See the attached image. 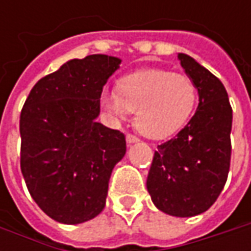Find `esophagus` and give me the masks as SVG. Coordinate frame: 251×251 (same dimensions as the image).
<instances>
[{"instance_id":"34e87169","label":"esophagus","mask_w":251,"mask_h":251,"mask_svg":"<svg viewBox=\"0 0 251 251\" xmlns=\"http://www.w3.org/2000/svg\"><path fill=\"white\" fill-rule=\"evenodd\" d=\"M126 140H127V144H134V142H138V138H137V137H134V135H131V134H127Z\"/></svg>"}]
</instances>
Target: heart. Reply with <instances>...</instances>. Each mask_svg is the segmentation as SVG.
<instances>
[{
  "label": "heart",
  "mask_w": 251,
  "mask_h": 251,
  "mask_svg": "<svg viewBox=\"0 0 251 251\" xmlns=\"http://www.w3.org/2000/svg\"><path fill=\"white\" fill-rule=\"evenodd\" d=\"M197 101V88L184 74L148 68L123 76L117 91L106 89L101 104L117 120L135 111V127L152 140L168 138L186 126Z\"/></svg>",
  "instance_id": "obj_1"
}]
</instances>
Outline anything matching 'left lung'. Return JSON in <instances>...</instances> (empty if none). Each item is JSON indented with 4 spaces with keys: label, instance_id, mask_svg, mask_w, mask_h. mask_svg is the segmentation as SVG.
Masks as SVG:
<instances>
[{
    "label": "left lung",
    "instance_id": "8db88e82",
    "mask_svg": "<svg viewBox=\"0 0 251 251\" xmlns=\"http://www.w3.org/2000/svg\"><path fill=\"white\" fill-rule=\"evenodd\" d=\"M177 60L197 88V110L175 138L158 145L147 188L159 211L188 218L205 212L226 183L232 107L214 74L187 54L178 53Z\"/></svg>",
    "mask_w": 251,
    "mask_h": 251
}]
</instances>
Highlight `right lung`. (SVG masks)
Returning a JSON list of instances; mask_svg holds the SVG:
<instances>
[{
	"instance_id": "right-lung-1",
	"label": "right lung",
	"mask_w": 251,
	"mask_h": 251,
	"mask_svg": "<svg viewBox=\"0 0 251 251\" xmlns=\"http://www.w3.org/2000/svg\"><path fill=\"white\" fill-rule=\"evenodd\" d=\"M119 57L74 58L33 86L21 113V170L44 214L65 225L98 217L106 205L111 172L126 155V137L104 127L103 86Z\"/></svg>"
}]
</instances>
